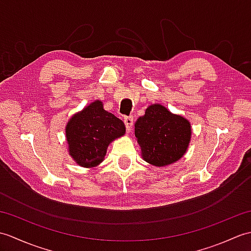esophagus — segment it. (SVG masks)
I'll use <instances>...</instances> for the list:
<instances>
[{
	"label": "esophagus",
	"mask_w": 251,
	"mask_h": 251,
	"mask_svg": "<svg viewBox=\"0 0 251 251\" xmlns=\"http://www.w3.org/2000/svg\"><path fill=\"white\" fill-rule=\"evenodd\" d=\"M132 116H127L124 119V123H125V126H126V130L130 132L131 128H132Z\"/></svg>",
	"instance_id": "34e87169"
}]
</instances>
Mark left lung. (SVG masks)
<instances>
[{"label":"left lung","mask_w":251,"mask_h":251,"mask_svg":"<svg viewBox=\"0 0 251 251\" xmlns=\"http://www.w3.org/2000/svg\"><path fill=\"white\" fill-rule=\"evenodd\" d=\"M135 137L142 158L153 166L164 167L178 162L188 151L192 126L184 116L153 103L136 121Z\"/></svg>","instance_id":"left-lung-1"}]
</instances>
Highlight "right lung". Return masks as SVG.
I'll list each match as a JSON object with an SVG mask.
<instances>
[{
  "mask_svg": "<svg viewBox=\"0 0 251 251\" xmlns=\"http://www.w3.org/2000/svg\"><path fill=\"white\" fill-rule=\"evenodd\" d=\"M125 125L105 111L100 100L73 114L66 126L69 155L81 167L90 168L103 162L112 141L125 135Z\"/></svg>",
  "mask_w": 251,
  "mask_h": 251,
  "instance_id": "1",
  "label": "right lung"
}]
</instances>
